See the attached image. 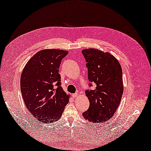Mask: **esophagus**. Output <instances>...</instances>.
<instances>
[{"mask_svg":"<svg viewBox=\"0 0 151 151\" xmlns=\"http://www.w3.org/2000/svg\"><path fill=\"white\" fill-rule=\"evenodd\" d=\"M78 93H76L72 94V97H73V98H76L77 97H78Z\"/></svg>","mask_w":151,"mask_h":151,"instance_id":"obj_1","label":"esophagus"}]
</instances>
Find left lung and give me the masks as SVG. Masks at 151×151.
Returning <instances> with one entry per match:
<instances>
[{"instance_id": "left-lung-1", "label": "left lung", "mask_w": 151, "mask_h": 151, "mask_svg": "<svg viewBox=\"0 0 151 151\" xmlns=\"http://www.w3.org/2000/svg\"><path fill=\"white\" fill-rule=\"evenodd\" d=\"M88 80L96 84L85 93L90 107L83 113L84 119L93 123L105 122L113 116L123 94L122 70L118 60L109 52L95 49H84Z\"/></svg>"}]
</instances>
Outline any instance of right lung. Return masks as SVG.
Wrapping results in <instances>:
<instances>
[{"label": "right lung", "mask_w": 151, "mask_h": 151, "mask_svg": "<svg viewBox=\"0 0 151 151\" xmlns=\"http://www.w3.org/2000/svg\"><path fill=\"white\" fill-rule=\"evenodd\" d=\"M68 51L44 49L25 65L20 78V88L28 111L42 124L60 119L69 95L62 89L59 68Z\"/></svg>", "instance_id": "1"}]
</instances>
